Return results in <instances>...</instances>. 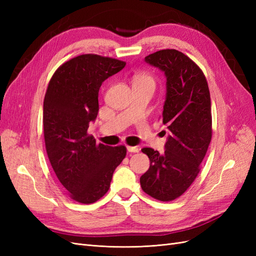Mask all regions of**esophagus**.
<instances>
[{
    "label": "esophagus",
    "mask_w": 256,
    "mask_h": 256,
    "mask_svg": "<svg viewBox=\"0 0 256 256\" xmlns=\"http://www.w3.org/2000/svg\"><path fill=\"white\" fill-rule=\"evenodd\" d=\"M127 150L129 152H138V150H140V148L136 146H127Z\"/></svg>",
    "instance_id": "1"
}]
</instances>
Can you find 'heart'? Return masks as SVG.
Wrapping results in <instances>:
<instances>
[{
	"instance_id": "obj_1",
	"label": "heart",
	"mask_w": 256,
	"mask_h": 256,
	"mask_svg": "<svg viewBox=\"0 0 256 256\" xmlns=\"http://www.w3.org/2000/svg\"><path fill=\"white\" fill-rule=\"evenodd\" d=\"M136 83H150L154 85V80L150 76H147V74H142V76H138L136 80Z\"/></svg>"
}]
</instances>
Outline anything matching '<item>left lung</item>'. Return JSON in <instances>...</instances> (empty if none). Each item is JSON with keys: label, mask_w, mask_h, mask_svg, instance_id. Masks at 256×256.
Listing matches in <instances>:
<instances>
[{"label": "left lung", "mask_w": 256, "mask_h": 256, "mask_svg": "<svg viewBox=\"0 0 256 256\" xmlns=\"http://www.w3.org/2000/svg\"><path fill=\"white\" fill-rule=\"evenodd\" d=\"M145 62L164 72L166 95L162 122L170 131L166 150L145 147L150 166L141 178L143 191L170 202L180 198L194 182L212 141V102L200 68L175 49L150 54Z\"/></svg>", "instance_id": "obj_1"}]
</instances>
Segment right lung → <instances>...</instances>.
<instances>
[{"label":"right lung","instance_id":"right-lung-1","mask_svg":"<svg viewBox=\"0 0 256 256\" xmlns=\"http://www.w3.org/2000/svg\"><path fill=\"white\" fill-rule=\"evenodd\" d=\"M125 62L83 54L60 66L44 100V134L54 173L72 200L90 204L110 188L112 176L126 157L125 146L96 144L88 134L99 111L98 92L104 80Z\"/></svg>","mask_w":256,"mask_h":256}]
</instances>
